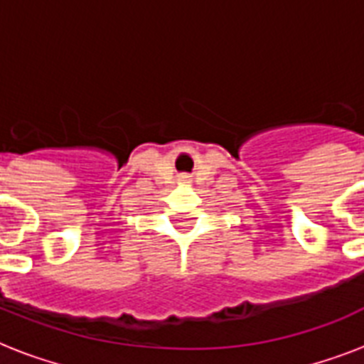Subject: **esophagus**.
<instances>
[{
	"label": "esophagus",
	"mask_w": 364,
	"mask_h": 364,
	"mask_svg": "<svg viewBox=\"0 0 364 364\" xmlns=\"http://www.w3.org/2000/svg\"><path fill=\"white\" fill-rule=\"evenodd\" d=\"M181 181H185V183L191 181V176H187V173H185V176H181Z\"/></svg>",
	"instance_id": "esophagus-1"
}]
</instances>
